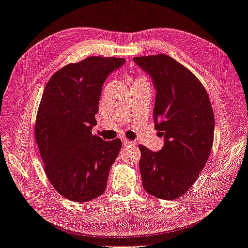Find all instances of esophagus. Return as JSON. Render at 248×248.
<instances>
[{
    "label": "esophagus",
    "mask_w": 248,
    "mask_h": 248,
    "mask_svg": "<svg viewBox=\"0 0 248 248\" xmlns=\"http://www.w3.org/2000/svg\"><path fill=\"white\" fill-rule=\"evenodd\" d=\"M123 144L125 146H129V145H133L134 141L133 140H127V139H123Z\"/></svg>",
    "instance_id": "esophagus-1"
}]
</instances>
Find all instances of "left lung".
I'll return each instance as SVG.
<instances>
[{
	"instance_id": "8db88e82",
	"label": "left lung",
	"mask_w": 248,
	"mask_h": 248,
	"mask_svg": "<svg viewBox=\"0 0 248 248\" xmlns=\"http://www.w3.org/2000/svg\"><path fill=\"white\" fill-rule=\"evenodd\" d=\"M133 61L153 79L155 129L166 140L158 152L139 146L142 187L155 198L176 200L191 188L211 153V102L200 79L172 58L158 54Z\"/></svg>"
}]
</instances>
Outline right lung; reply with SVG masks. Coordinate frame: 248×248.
I'll return each mask as SVG.
<instances>
[{
    "instance_id": "1",
    "label": "right lung",
    "mask_w": 248,
    "mask_h": 248,
    "mask_svg": "<svg viewBox=\"0 0 248 248\" xmlns=\"http://www.w3.org/2000/svg\"><path fill=\"white\" fill-rule=\"evenodd\" d=\"M123 58L88 57L52 74L37 111L35 140L44 171L62 197L76 202L98 198L107 188L121 140L92 134L101 89Z\"/></svg>"
}]
</instances>
